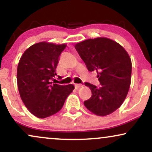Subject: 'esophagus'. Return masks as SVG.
I'll list each match as a JSON object with an SVG mask.
<instances>
[{
	"label": "esophagus",
	"instance_id": "34e87169",
	"mask_svg": "<svg viewBox=\"0 0 152 152\" xmlns=\"http://www.w3.org/2000/svg\"><path fill=\"white\" fill-rule=\"evenodd\" d=\"M82 86H83V85L80 84V83H76V84H75V88H76V89L81 88V87H82Z\"/></svg>",
	"mask_w": 152,
	"mask_h": 152
}]
</instances>
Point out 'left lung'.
<instances>
[{"mask_svg":"<svg viewBox=\"0 0 152 152\" xmlns=\"http://www.w3.org/2000/svg\"><path fill=\"white\" fill-rule=\"evenodd\" d=\"M89 71H96L100 87L85 83L91 97L84 105L97 116L109 115L121 106L131 84L132 61L126 50L107 38L88 39L75 45Z\"/></svg>","mask_w":152,"mask_h":152,"instance_id":"left-lung-1","label":"left lung"}]
</instances>
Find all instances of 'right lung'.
Wrapping results in <instances>:
<instances>
[{"instance_id":"right-lung-1","label":"right lung","mask_w":152,"mask_h":152,"mask_svg":"<svg viewBox=\"0 0 152 152\" xmlns=\"http://www.w3.org/2000/svg\"><path fill=\"white\" fill-rule=\"evenodd\" d=\"M66 44L36 43L24 52L17 69V83L23 102L36 117L44 118L62 109L73 84L53 83L57 65ZM58 78L61 76H58Z\"/></svg>"}]
</instances>
